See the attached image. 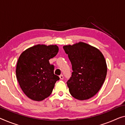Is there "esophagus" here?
Masks as SVG:
<instances>
[{
  "instance_id": "1",
  "label": "esophagus",
  "mask_w": 125,
  "mask_h": 125,
  "mask_svg": "<svg viewBox=\"0 0 125 125\" xmlns=\"http://www.w3.org/2000/svg\"><path fill=\"white\" fill-rule=\"evenodd\" d=\"M59 78H60L61 80H63V76L62 74H61L60 76H59Z\"/></svg>"
}]
</instances>
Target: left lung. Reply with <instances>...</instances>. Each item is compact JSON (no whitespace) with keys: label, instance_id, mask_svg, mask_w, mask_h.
I'll return each instance as SVG.
<instances>
[{"label":"left lung","instance_id":"1","mask_svg":"<svg viewBox=\"0 0 125 125\" xmlns=\"http://www.w3.org/2000/svg\"><path fill=\"white\" fill-rule=\"evenodd\" d=\"M73 72L67 82L69 92L78 100H86L97 93L105 81V59L97 48L83 42L63 46Z\"/></svg>","mask_w":125,"mask_h":125}]
</instances>
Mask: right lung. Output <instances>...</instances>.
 I'll return each mask as SVG.
<instances>
[{
  "label": "right lung",
  "mask_w": 125,
  "mask_h": 125,
  "mask_svg": "<svg viewBox=\"0 0 125 125\" xmlns=\"http://www.w3.org/2000/svg\"><path fill=\"white\" fill-rule=\"evenodd\" d=\"M58 51L56 45L39 44L28 48L20 55L16 66L17 79L22 91L31 99L42 101L48 98L59 80L49 61Z\"/></svg>",
  "instance_id": "right-lung-1"
}]
</instances>
